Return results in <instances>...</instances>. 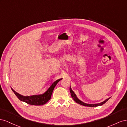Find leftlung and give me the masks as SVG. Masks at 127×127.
<instances>
[{
	"mask_svg": "<svg viewBox=\"0 0 127 127\" xmlns=\"http://www.w3.org/2000/svg\"><path fill=\"white\" fill-rule=\"evenodd\" d=\"M70 92L71 93V96H72V98L73 99V100L75 101V102L77 103H78L79 104L81 105H83V106H89V107H97V106H101L102 105H103L111 97H109L108 98H107L106 99H105V100H104L103 102H100L99 103H96V104H88V103H85L84 102H83L82 101L80 100L77 97V95H75V94L74 93V92L73 91V90H72L71 87L70 88Z\"/></svg>",
	"mask_w": 127,
	"mask_h": 127,
	"instance_id": "obj_1",
	"label": "left lung"
}]
</instances>
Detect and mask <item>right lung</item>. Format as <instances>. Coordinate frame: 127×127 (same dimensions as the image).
Here are the masks:
<instances>
[{
    "instance_id": "1",
    "label": "right lung",
    "mask_w": 127,
    "mask_h": 127,
    "mask_svg": "<svg viewBox=\"0 0 127 127\" xmlns=\"http://www.w3.org/2000/svg\"><path fill=\"white\" fill-rule=\"evenodd\" d=\"M62 79V78H61L53 82L44 93L39 94V95L25 96L16 92L13 88H11V89L18 98L22 102L27 103L28 104L32 105H42L45 104L50 99L54 88L57 83Z\"/></svg>"
}]
</instances>
